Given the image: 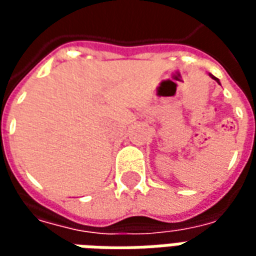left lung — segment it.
Returning a JSON list of instances; mask_svg holds the SVG:
<instances>
[{
	"label": "left lung",
	"mask_w": 256,
	"mask_h": 256,
	"mask_svg": "<svg viewBox=\"0 0 256 256\" xmlns=\"http://www.w3.org/2000/svg\"><path fill=\"white\" fill-rule=\"evenodd\" d=\"M211 78H212V79H215V80H216V82H218V84H220V79H218V78H215L214 75H211Z\"/></svg>",
	"instance_id": "left-lung-1"
}]
</instances>
